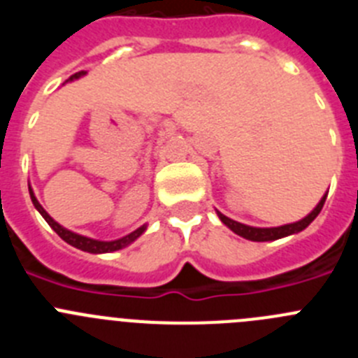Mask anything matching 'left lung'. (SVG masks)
Listing matches in <instances>:
<instances>
[{
	"instance_id": "1",
	"label": "left lung",
	"mask_w": 358,
	"mask_h": 358,
	"mask_svg": "<svg viewBox=\"0 0 358 358\" xmlns=\"http://www.w3.org/2000/svg\"><path fill=\"white\" fill-rule=\"evenodd\" d=\"M324 201H327V195L321 199V202H319L317 206H315V210L312 211L308 217H305L303 220H299V222L287 224V226H280V227H251V226H245V224L236 222V220H231L229 217H226V215L222 213H218V217H220V220H222L231 231H235L236 235L243 236V238H248V240H252V242H268V240L283 238V236H289L292 235V233H299V231L305 229V227L308 226V224L312 222L319 213H321L322 206H324Z\"/></svg>"
}]
</instances>
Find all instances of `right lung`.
<instances>
[{
  "instance_id": "obj_1",
  "label": "right lung",
  "mask_w": 358,
  "mask_h": 358,
  "mask_svg": "<svg viewBox=\"0 0 358 358\" xmlns=\"http://www.w3.org/2000/svg\"><path fill=\"white\" fill-rule=\"evenodd\" d=\"M85 71H78L75 73V75H71L69 77V80H73V78H78L80 75H84ZM30 197H31V202H34V206L37 208V211H39L41 215H43V218L46 220V222L50 224V227H52L53 231H55L57 235L61 236L64 242H68L69 245H73V248L77 249H82V251H87V252H110V251H118V249L125 248V245H129L131 242H134L138 236L141 235L145 231V226L140 227V229L132 231L131 235L123 236V238L120 240H113V242H100V240H93V238H87V236H82V235H77V233H71V231H68L66 227H62L61 224H57L55 220H53L52 217H50L46 211H44V208L41 206L39 201L36 199V195H34V192L30 189Z\"/></svg>"
}]
</instances>
